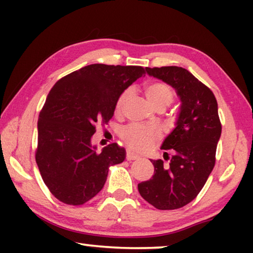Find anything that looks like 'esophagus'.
Listing matches in <instances>:
<instances>
[{
  "label": "esophagus",
  "instance_id": "esophagus-1",
  "mask_svg": "<svg viewBox=\"0 0 253 253\" xmlns=\"http://www.w3.org/2000/svg\"><path fill=\"white\" fill-rule=\"evenodd\" d=\"M126 159L127 161H133V160H137L138 157H137V155H134V154L131 153V152H126Z\"/></svg>",
  "mask_w": 253,
  "mask_h": 253
}]
</instances>
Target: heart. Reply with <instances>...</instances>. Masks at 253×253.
Wrapping results in <instances>:
<instances>
[{"label":"heart","instance_id":"heart-1","mask_svg":"<svg viewBox=\"0 0 253 253\" xmlns=\"http://www.w3.org/2000/svg\"><path fill=\"white\" fill-rule=\"evenodd\" d=\"M145 94L148 102L154 108L168 107L174 100V91L167 83L155 82L151 83L145 88ZM130 95V89H126L119 96L116 101L115 110L120 114L124 108L127 98ZM120 138L131 151L137 153H145L153 148L161 138V132L155 126H144L139 124H127L120 131Z\"/></svg>","mask_w":253,"mask_h":253}]
</instances>
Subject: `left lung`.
<instances>
[{
	"instance_id": "1",
	"label": "left lung",
	"mask_w": 253,
	"mask_h": 253,
	"mask_svg": "<svg viewBox=\"0 0 253 253\" xmlns=\"http://www.w3.org/2000/svg\"><path fill=\"white\" fill-rule=\"evenodd\" d=\"M146 71L171 85L182 103L176 127L161 147L168 165L160 159L151 160L154 175L139 183L138 191L155 209L177 210L198 196L215 165L222 129L217 102L211 88L184 68H146Z\"/></svg>"
}]
</instances>
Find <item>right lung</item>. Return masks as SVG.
<instances>
[{"instance_id": "1", "label": "right lung", "mask_w": 253, "mask_h": 253, "mask_svg": "<svg viewBox=\"0 0 253 253\" xmlns=\"http://www.w3.org/2000/svg\"><path fill=\"white\" fill-rule=\"evenodd\" d=\"M145 75L138 65L91 64L56 82L40 110L36 161L44 184L61 203L81 206L101 191L108 168L126 150L92 147L95 124L112 119L124 89Z\"/></svg>"}]
</instances>
